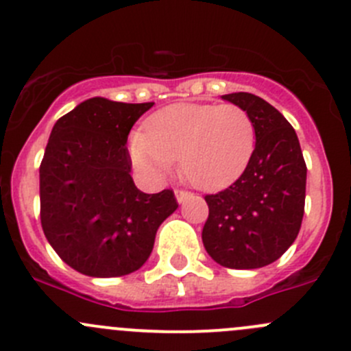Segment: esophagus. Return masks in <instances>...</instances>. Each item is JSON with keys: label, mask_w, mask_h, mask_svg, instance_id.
Returning a JSON list of instances; mask_svg holds the SVG:
<instances>
[{"label": "esophagus", "mask_w": 351, "mask_h": 351, "mask_svg": "<svg viewBox=\"0 0 351 351\" xmlns=\"http://www.w3.org/2000/svg\"><path fill=\"white\" fill-rule=\"evenodd\" d=\"M175 195H176V200L182 204V202H185L186 198L190 197V192H186V190H183V189H175Z\"/></svg>", "instance_id": "34e87169"}]
</instances>
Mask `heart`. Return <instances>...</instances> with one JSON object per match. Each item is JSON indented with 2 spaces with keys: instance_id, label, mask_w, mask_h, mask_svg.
<instances>
[{
  "instance_id": "obj_1",
  "label": "heart",
  "mask_w": 351,
  "mask_h": 351,
  "mask_svg": "<svg viewBox=\"0 0 351 351\" xmlns=\"http://www.w3.org/2000/svg\"><path fill=\"white\" fill-rule=\"evenodd\" d=\"M256 129L250 113L234 104H182L162 108L146 134L130 139L132 161L144 175L161 180L175 161L193 185L210 189L229 182L250 161Z\"/></svg>"
}]
</instances>
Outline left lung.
<instances>
[{"mask_svg": "<svg viewBox=\"0 0 351 351\" xmlns=\"http://www.w3.org/2000/svg\"><path fill=\"white\" fill-rule=\"evenodd\" d=\"M246 110L256 129L254 151L228 189L205 195L202 241L212 260L236 270L274 263L295 241L304 217L307 166L287 119L251 93L224 95Z\"/></svg>", "mask_w": 351, "mask_h": 351, "instance_id": "8db88e82", "label": "left lung"}]
</instances>
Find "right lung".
<instances>
[{
    "label": "right lung",
    "mask_w": 351,
    "mask_h": 351,
    "mask_svg": "<svg viewBox=\"0 0 351 351\" xmlns=\"http://www.w3.org/2000/svg\"><path fill=\"white\" fill-rule=\"evenodd\" d=\"M154 104L90 98L56 122L40 162V224L64 263L88 277H122L149 258L178 207L173 190L144 193L130 176L127 137Z\"/></svg>",
    "instance_id": "right-lung-1"
}]
</instances>
